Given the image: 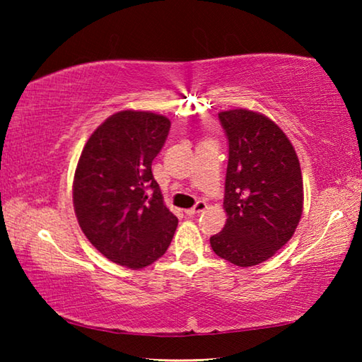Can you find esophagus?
Here are the masks:
<instances>
[{"label":"esophagus","mask_w":362,"mask_h":362,"mask_svg":"<svg viewBox=\"0 0 362 362\" xmlns=\"http://www.w3.org/2000/svg\"><path fill=\"white\" fill-rule=\"evenodd\" d=\"M206 207H207V204L204 203V201H198V203L194 204V207H192V209H187L185 214H187V216H196V214L203 212Z\"/></svg>","instance_id":"1"}]
</instances>
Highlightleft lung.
Returning a JSON list of instances; mask_svg holds the SVG:
<instances>
[{"mask_svg": "<svg viewBox=\"0 0 362 362\" xmlns=\"http://www.w3.org/2000/svg\"><path fill=\"white\" fill-rule=\"evenodd\" d=\"M228 139L226 223L211 236L218 257L238 267L268 260L291 240L303 211V180L291 140L250 110L218 113Z\"/></svg>", "mask_w": 362, "mask_h": 362, "instance_id": "obj_1", "label": "left lung"}]
</instances>
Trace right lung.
Wrapping results in <instances>:
<instances>
[{"label":"right lung","instance_id":"1","mask_svg":"<svg viewBox=\"0 0 362 362\" xmlns=\"http://www.w3.org/2000/svg\"><path fill=\"white\" fill-rule=\"evenodd\" d=\"M170 129L163 115L124 110L86 142L73 180V206L90 244L108 260L139 269L166 252L179 220L151 173Z\"/></svg>","mask_w":362,"mask_h":362}]
</instances>
